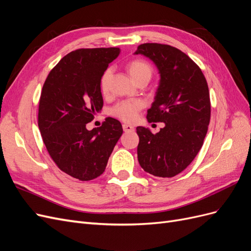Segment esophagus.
Masks as SVG:
<instances>
[{"mask_svg":"<svg viewBox=\"0 0 251 251\" xmlns=\"http://www.w3.org/2000/svg\"><path fill=\"white\" fill-rule=\"evenodd\" d=\"M123 128H124V131L125 132H133L134 131V127L132 126H130V125H123Z\"/></svg>","mask_w":251,"mask_h":251,"instance_id":"esophagus-1","label":"esophagus"}]
</instances>
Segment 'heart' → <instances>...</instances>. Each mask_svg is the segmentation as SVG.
<instances>
[{
  "mask_svg": "<svg viewBox=\"0 0 251 251\" xmlns=\"http://www.w3.org/2000/svg\"><path fill=\"white\" fill-rule=\"evenodd\" d=\"M127 70L136 82L143 78L151 79V73H153L151 67L147 62L140 59H135L128 63ZM111 75V68H108L101 75L100 89L103 93L108 91ZM144 105L146 104H144L142 100H124L118 102L116 105H114L111 110V114L113 116L119 118L120 120L126 121V123H132V121L137 118L138 112L144 108Z\"/></svg>",
  "mask_w": 251,
  "mask_h": 251,
  "instance_id": "obj_1",
  "label": "heart"
}]
</instances>
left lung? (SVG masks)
Listing matches in <instances>:
<instances>
[{"instance_id": "8db88e82", "label": "left lung", "mask_w": 251, "mask_h": 251, "mask_svg": "<svg viewBox=\"0 0 251 251\" xmlns=\"http://www.w3.org/2000/svg\"><path fill=\"white\" fill-rule=\"evenodd\" d=\"M134 54L150 58L160 75L149 123H164L160 132L137 126L138 161L147 173L171 178L184 171L199 153L210 120L206 79L185 53L169 45L147 43Z\"/></svg>"}]
</instances>
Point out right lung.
Segmentation results:
<instances>
[{
	"label": "right lung",
	"mask_w": 251,
	"mask_h": 251,
	"mask_svg": "<svg viewBox=\"0 0 251 251\" xmlns=\"http://www.w3.org/2000/svg\"><path fill=\"white\" fill-rule=\"evenodd\" d=\"M119 48L78 49L59 60L45 81L39 128L53 161L66 174L81 181L104 172L123 126L109 117L89 131L87 124L102 108L100 78Z\"/></svg>",
	"instance_id": "add662e5"
}]
</instances>
